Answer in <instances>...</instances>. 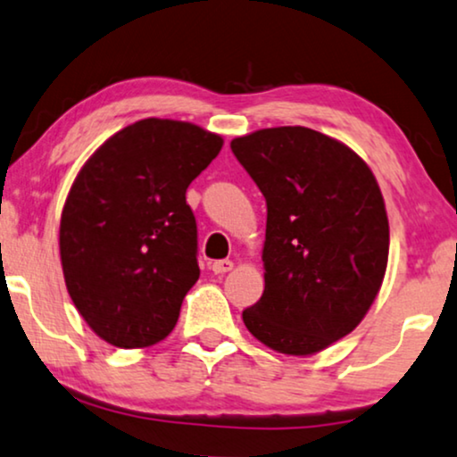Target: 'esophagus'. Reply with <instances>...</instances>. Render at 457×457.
<instances>
[{
    "instance_id": "1",
    "label": "esophagus",
    "mask_w": 457,
    "mask_h": 457,
    "mask_svg": "<svg viewBox=\"0 0 457 457\" xmlns=\"http://www.w3.org/2000/svg\"><path fill=\"white\" fill-rule=\"evenodd\" d=\"M211 269H213V273H217V275H223V273H228V271H231V269H234V262L228 261V259H223V261H215L213 265H211Z\"/></svg>"
}]
</instances>
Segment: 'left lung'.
I'll list each match as a JSON object with an SVG mask.
<instances>
[{
  "label": "left lung",
  "mask_w": 457,
  "mask_h": 457,
  "mask_svg": "<svg viewBox=\"0 0 457 457\" xmlns=\"http://www.w3.org/2000/svg\"><path fill=\"white\" fill-rule=\"evenodd\" d=\"M231 151L267 201L265 292L244 325L279 354H317L354 331L381 290V188L348 145L304 126L262 128Z\"/></svg>",
  "instance_id": "left-lung-1"
}]
</instances>
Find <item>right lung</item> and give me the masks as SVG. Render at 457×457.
<instances>
[{"label":"right lung","mask_w":457,"mask_h":457,"mask_svg":"<svg viewBox=\"0 0 457 457\" xmlns=\"http://www.w3.org/2000/svg\"><path fill=\"white\" fill-rule=\"evenodd\" d=\"M221 146L190 121L146 118L80 167L60 221L63 279L80 317L115 348H149L176 327L201 275L186 188Z\"/></svg>","instance_id":"obj_1"}]
</instances>
